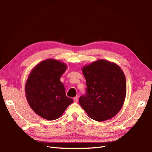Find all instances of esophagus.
I'll return each instance as SVG.
<instances>
[{"mask_svg": "<svg viewBox=\"0 0 152 152\" xmlns=\"http://www.w3.org/2000/svg\"><path fill=\"white\" fill-rule=\"evenodd\" d=\"M73 102H74V103H77L78 102V97H77V96H76V97L73 98Z\"/></svg>", "mask_w": 152, "mask_h": 152, "instance_id": "obj_1", "label": "esophagus"}]
</instances>
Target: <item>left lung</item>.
Listing matches in <instances>:
<instances>
[{
	"instance_id": "obj_1",
	"label": "left lung",
	"mask_w": 152,
	"mask_h": 152,
	"mask_svg": "<svg viewBox=\"0 0 152 152\" xmlns=\"http://www.w3.org/2000/svg\"><path fill=\"white\" fill-rule=\"evenodd\" d=\"M86 94L79 98L82 108L94 121L112 118L120 111L126 96V80L117 64L98 59L82 68Z\"/></svg>"
}]
</instances>
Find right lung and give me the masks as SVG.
<instances>
[{"instance_id":"1","label":"right lung","mask_w":152,"mask_h":152,"mask_svg":"<svg viewBox=\"0 0 152 152\" xmlns=\"http://www.w3.org/2000/svg\"><path fill=\"white\" fill-rule=\"evenodd\" d=\"M65 63L48 59L31 71L25 85L26 98L34 112L48 121L60 117L73 100L66 96L60 77L66 70Z\"/></svg>"}]
</instances>
